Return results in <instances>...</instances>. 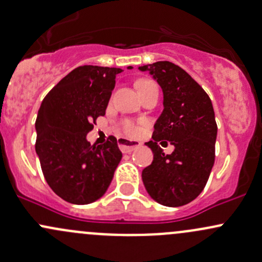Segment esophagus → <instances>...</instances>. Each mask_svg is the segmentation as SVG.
I'll list each match as a JSON object with an SVG mask.
<instances>
[{
	"label": "esophagus",
	"instance_id": "1",
	"mask_svg": "<svg viewBox=\"0 0 262 262\" xmlns=\"http://www.w3.org/2000/svg\"><path fill=\"white\" fill-rule=\"evenodd\" d=\"M119 146L123 154H131L132 151L136 150L137 147H140V146H141V142L135 141V140L125 139V137H120Z\"/></svg>",
	"mask_w": 262,
	"mask_h": 262
}]
</instances>
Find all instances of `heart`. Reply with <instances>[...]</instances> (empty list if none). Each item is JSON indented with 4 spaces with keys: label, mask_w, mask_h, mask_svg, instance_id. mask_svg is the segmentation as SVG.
Returning <instances> with one entry per match:
<instances>
[{
    "label": "heart",
    "mask_w": 262,
    "mask_h": 262,
    "mask_svg": "<svg viewBox=\"0 0 262 262\" xmlns=\"http://www.w3.org/2000/svg\"><path fill=\"white\" fill-rule=\"evenodd\" d=\"M154 87H157L152 81L150 80H140L139 82H137V89H139V91H143V90H148V89H154ZM123 130L127 132L128 135H136L137 131H139V128H137V126L135 125V123L132 122H125L123 123Z\"/></svg>",
    "instance_id": "b5f03b06"
}]
</instances>
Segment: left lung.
Listing matches in <instances>:
<instances>
[{"label":"left lung","mask_w":262,"mask_h":262,"mask_svg":"<svg viewBox=\"0 0 262 262\" xmlns=\"http://www.w3.org/2000/svg\"><path fill=\"white\" fill-rule=\"evenodd\" d=\"M164 94V110L154 126L152 164L142 170L146 191L168 207L186 205L204 190L215 162L217 125L209 95L185 70L168 61L142 64ZM166 139L176 146L165 155L157 145Z\"/></svg>","instance_id":"left-lung-1"}]
</instances>
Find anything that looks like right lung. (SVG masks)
Wrapping results in <instances>:
<instances>
[{
  "instance_id": "1",
  "label": "right lung",
  "mask_w": 262,
  "mask_h": 262,
  "mask_svg": "<svg viewBox=\"0 0 262 262\" xmlns=\"http://www.w3.org/2000/svg\"><path fill=\"white\" fill-rule=\"evenodd\" d=\"M121 72L116 67L80 66L42 101L35 123L36 154L49 186L64 201L87 205L102 198L122 159L114 136L102 146H91L86 137L105 115Z\"/></svg>"
}]
</instances>
